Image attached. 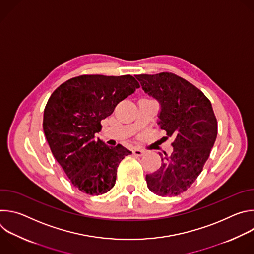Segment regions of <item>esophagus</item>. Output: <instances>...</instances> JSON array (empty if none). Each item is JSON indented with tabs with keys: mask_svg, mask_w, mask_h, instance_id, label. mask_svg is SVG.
I'll use <instances>...</instances> for the list:
<instances>
[{
	"mask_svg": "<svg viewBox=\"0 0 254 254\" xmlns=\"http://www.w3.org/2000/svg\"><path fill=\"white\" fill-rule=\"evenodd\" d=\"M144 152L142 149H139V148H134L133 150H132V154L134 155V156H142V155H144Z\"/></svg>",
	"mask_w": 254,
	"mask_h": 254,
	"instance_id": "esophagus-1",
	"label": "esophagus"
}]
</instances>
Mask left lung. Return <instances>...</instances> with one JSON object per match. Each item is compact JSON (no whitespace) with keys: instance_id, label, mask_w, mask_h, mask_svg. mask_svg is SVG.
<instances>
[{"instance_id":"8db88e82","label":"left lung","mask_w":254,"mask_h":254,"mask_svg":"<svg viewBox=\"0 0 254 254\" xmlns=\"http://www.w3.org/2000/svg\"><path fill=\"white\" fill-rule=\"evenodd\" d=\"M135 78L160 102L158 124L175 137L172 155H161L160 169L146 176L148 188L162 197L178 196L195 182L214 146L217 120L212 104L200 89L171 72Z\"/></svg>"}]
</instances>
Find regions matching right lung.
<instances>
[{
	"instance_id": "add662e5",
	"label": "right lung",
	"mask_w": 254,
	"mask_h": 254,
	"mask_svg": "<svg viewBox=\"0 0 254 254\" xmlns=\"http://www.w3.org/2000/svg\"><path fill=\"white\" fill-rule=\"evenodd\" d=\"M131 75H80L59 87L44 110L43 129L50 150L70 182L83 193L101 195L116 184L118 167L131 152L108 147L95 133L118 103L138 88Z\"/></svg>"
}]
</instances>
